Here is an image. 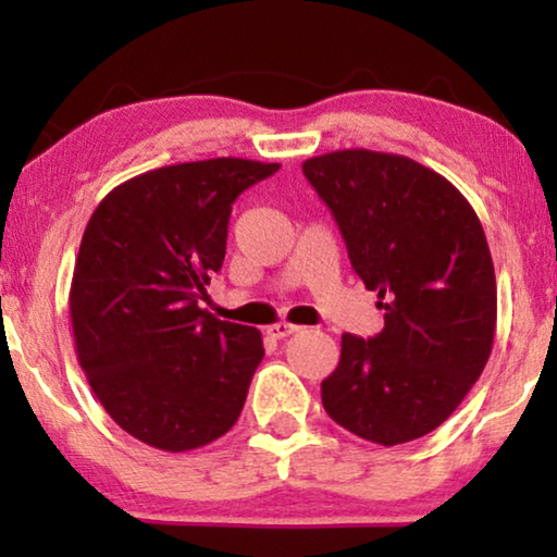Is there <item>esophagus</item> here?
<instances>
[{"label":"esophagus","mask_w":557,"mask_h":557,"mask_svg":"<svg viewBox=\"0 0 557 557\" xmlns=\"http://www.w3.org/2000/svg\"><path fill=\"white\" fill-rule=\"evenodd\" d=\"M294 332H299V326H296V324H288V322H278V324L269 326V334H271V337H276V339L292 337Z\"/></svg>","instance_id":"obj_1"}]
</instances>
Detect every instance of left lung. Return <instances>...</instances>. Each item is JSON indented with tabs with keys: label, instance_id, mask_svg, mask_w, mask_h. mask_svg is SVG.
Segmentation results:
<instances>
[{
	"label": "left lung",
	"instance_id": "8db88e82",
	"mask_svg": "<svg viewBox=\"0 0 557 557\" xmlns=\"http://www.w3.org/2000/svg\"><path fill=\"white\" fill-rule=\"evenodd\" d=\"M301 170L385 311L375 337L342 334L324 410L372 444L421 438L459 408L490 360L497 281L484 227L451 182L408 157L345 149Z\"/></svg>",
	"mask_w": 557,
	"mask_h": 557
}]
</instances>
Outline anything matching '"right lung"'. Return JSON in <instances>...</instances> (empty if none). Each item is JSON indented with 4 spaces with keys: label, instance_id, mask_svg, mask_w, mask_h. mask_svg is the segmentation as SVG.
<instances>
[{
    "label": "right lung",
    "instance_id": "right-lung-1",
    "mask_svg": "<svg viewBox=\"0 0 557 557\" xmlns=\"http://www.w3.org/2000/svg\"><path fill=\"white\" fill-rule=\"evenodd\" d=\"M281 164L205 159L144 172L103 197L75 258V352L113 421L162 451L233 429L263 360L261 332L200 309L243 189Z\"/></svg>",
    "mask_w": 557,
    "mask_h": 557
}]
</instances>
